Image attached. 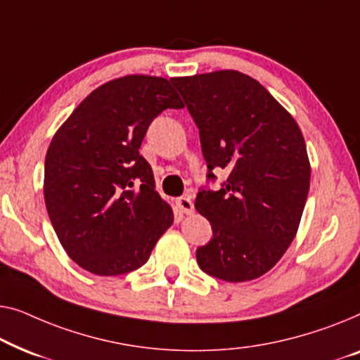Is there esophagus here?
Returning <instances> with one entry per match:
<instances>
[{
  "label": "esophagus",
  "mask_w": 360,
  "mask_h": 360,
  "mask_svg": "<svg viewBox=\"0 0 360 360\" xmlns=\"http://www.w3.org/2000/svg\"><path fill=\"white\" fill-rule=\"evenodd\" d=\"M176 204H178L182 214H187V215L194 214V204H192V200L189 199V197H179V199L176 200Z\"/></svg>",
  "instance_id": "obj_1"
}]
</instances>
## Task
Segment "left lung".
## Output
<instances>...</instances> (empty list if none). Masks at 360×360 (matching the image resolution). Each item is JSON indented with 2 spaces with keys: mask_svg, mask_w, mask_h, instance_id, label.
<instances>
[{
  "mask_svg": "<svg viewBox=\"0 0 360 360\" xmlns=\"http://www.w3.org/2000/svg\"><path fill=\"white\" fill-rule=\"evenodd\" d=\"M199 129L207 161L229 171L219 191L200 187L195 209L214 236L197 248L205 274L246 282L277 264L300 225L310 161L298 125L259 81L235 70L173 78Z\"/></svg>",
  "mask_w": 360,
  "mask_h": 360,
  "instance_id": "obj_1",
  "label": "left lung"
}]
</instances>
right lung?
<instances>
[{
  "label": "right lung",
  "instance_id": "obj_1",
  "mask_svg": "<svg viewBox=\"0 0 360 360\" xmlns=\"http://www.w3.org/2000/svg\"><path fill=\"white\" fill-rule=\"evenodd\" d=\"M171 81L146 75L94 89L53 135L45 156L44 197L67 255L96 276H120L148 261L173 225L155 191L140 145L165 109H182Z\"/></svg>",
  "mask_w": 360,
  "mask_h": 360
}]
</instances>
